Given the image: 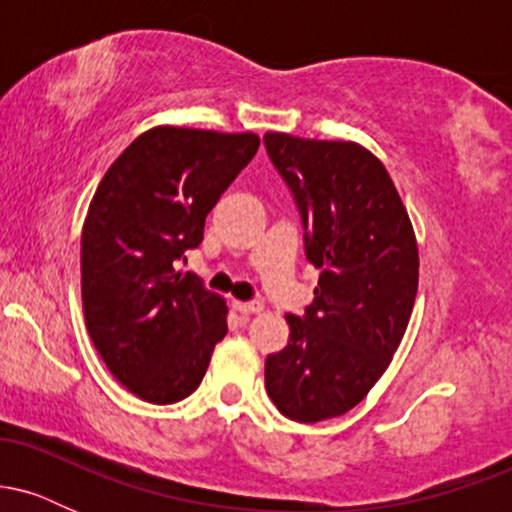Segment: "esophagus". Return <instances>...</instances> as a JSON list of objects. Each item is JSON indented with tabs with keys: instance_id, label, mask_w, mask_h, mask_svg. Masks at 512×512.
I'll use <instances>...</instances> for the list:
<instances>
[{
	"instance_id": "obj_1",
	"label": "esophagus",
	"mask_w": 512,
	"mask_h": 512,
	"mask_svg": "<svg viewBox=\"0 0 512 512\" xmlns=\"http://www.w3.org/2000/svg\"><path fill=\"white\" fill-rule=\"evenodd\" d=\"M231 305H233V310H236V313H240V315H243V317L257 315V313H262V310H264V305H262V303H245V301H233Z\"/></svg>"
}]
</instances>
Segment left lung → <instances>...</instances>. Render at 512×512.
I'll return each instance as SVG.
<instances>
[{
	"mask_svg": "<svg viewBox=\"0 0 512 512\" xmlns=\"http://www.w3.org/2000/svg\"><path fill=\"white\" fill-rule=\"evenodd\" d=\"M264 146L301 209L308 262L322 269L289 344L264 363L276 409L315 424L354 409L383 378L419 289V245L383 161L356 142L267 132Z\"/></svg>",
	"mask_w": 512,
	"mask_h": 512,
	"instance_id": "left-lung-1",
	"label": "left lung"
}]
</instances>
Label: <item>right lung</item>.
<instances>
[{
  "label": "right lung",
  "instance_id": "add662e5",
  "mask_svg": "<svg viewBox=\"0 0 512 512\" xmlns=\"http://www.w3.org/2000/svg\"><path fill=\"white\" fill-rule=\"evenodd\" d=\"M260 137L158 125L108 168L81 231L88 337L132 395L173 404L197 390L228 308L175 269L202 243L204 219L252 161Z\"/></svg>",
  "mask_w": 512,
  "mask_h": 512
}]
</instances>
